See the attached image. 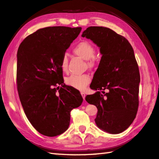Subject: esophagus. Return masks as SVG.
I'll return each instance as SVG.
<instances>
[{"mask_svg": "<svg viewBox=\"0 0 159 159\" xmlns=\"http://www.w3.org/2000/svg\"><path fill=\"white\" fill-rule=\"evenodd\" d=\"M81 95H82V98H83V99H84V100L85 99V97H86V94L84 93V92H82L81 93Z\"/></svg>", "mask_w": 159, "mask_h": 159, "instance_id": "34e87169", "label": "esophagus"}]
</instances>
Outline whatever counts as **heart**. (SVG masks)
Here are the masks:
<instances>
[{"label": "heart", "instance_id": "obj_1", "mask_svg": "<svg viewBox=\"0 0 159 159\" xmlns=\"http://www.w3.org/2000/svg\"><path fill=\"white\" fill-rule=\"evenodd\" d=\"M73 53L83 59L87 60V64L90 68L95 67L97 60L94 56L95 54V48L88 41L82 40L77 43L73 47ZM60 69L64 73L68 70V57L64 55L60 61ZM65 82L70 86L79 90H84L90 82V77L87 74L82 75H70L65 79Z\"/></svg>", "mask_w": 159, "mask_h": 159}]
</instances>
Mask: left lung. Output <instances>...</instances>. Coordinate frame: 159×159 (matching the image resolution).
Here are the masks:
<instances>
[{"label": "left lung", "mask_w": 159, "mask_h": 159, "mask_svg": "<svg viewBox=\"0 0 159 159\" xmlns=\"http://www.w3.org/2000/svg\"><path fill=\"white\" fill-rule=\"evenodd\" d=\"M82 36L98 45L102 55L90 86L98 91L87 95L86 102L98 108L95 121L100 129L121 133L133 122L139 107L140 74L133 48L127 39L107 27H89Z\"/></svg>", "instance_id": "1"}]
</instances>
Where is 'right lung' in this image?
I'll return each instance as SVG.
<instances>
[{
    "label": "right lung",
    "mask_w": 159,
    "mask_h": 159,
    "mask_svg": "<svg viewBox=\"0 0 159 159\" xmlns=\"http://www.w3.org/2000/svg\"><path fill=\"white\" fill-rule=\"evenodd\" d=\"M82 27H48L25 38L17 53V89L28 120L40 134L56 137L70 124V111L83 102L64 84L61 58Z\"/></svg>",
    "instance_id": "right-lung-1"
}]
</instances>
